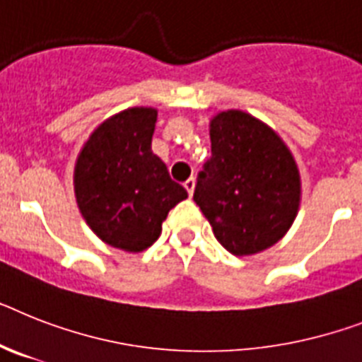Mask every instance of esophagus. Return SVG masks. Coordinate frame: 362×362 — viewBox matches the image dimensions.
<instances>
[{"label": "esophagus", "instance_id": "obj_1", "mask_svg": "<svg viewBox=\"0 0 362 362\" xmlns=\"http://www.w3.org/2000/svg\"><path fill=\"white\" fill-rule=\"evenodd\" d=\"M194 187H196V179H194V177H190V179H187V181H185V188H187L188 196H192V194H194Z\"/></svg>", "mask_w": 362, "mask_h": 362}]
</instances>
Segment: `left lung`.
Instances as JSON below:
<instances>
[{
  "instance_id": "obj_1",
  "label": "left lung",
  "mask_w": 362,
  "mask_h": 362,
  "mask_svg": "<svg viewBox=\"0 0 362 362\" xmlns=\"http://www.w3.org/2000/svg\"><path fill=\"white\" fill-rule=\"evenodd\" d=\"M194 202L229 253L253 255L274 246L294 222L300 175L268 125L228 110L211 122V159L198 174Z\"/></svg>"
}]
</instances>
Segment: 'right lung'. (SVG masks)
Returning <instances> with one entry per match:
<instances>
[{"mask_svg": "<svg viewBox=\"0 0 362 362\" xmlns=\"http://www.w3.org/2000/svg\"><path fill=\"white\" fill-rule=\"evenodd\" d=\"M157 110L127 109L90 134L76 164V196L86 223L109 246L142 252L188 194L151 151Z\"/></svg>", "mask_w": 362, "mask_h": 362, "instance_id": "1", "label": "right lung"}]
</instances>
